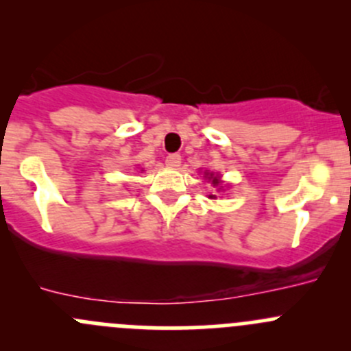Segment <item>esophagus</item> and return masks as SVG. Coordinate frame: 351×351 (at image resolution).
Wrapping results in <instances>:
<instances>
[{
  "mask_svg": "<svg viewBox=\"0 0 351 351\" xmlns=\"http://www.w3.org/2000/svg\"><path fill=\"white\" fill-rule=\"evenodd\" d=\"M165 161H166V165L169 166V168H178L180 162H182V156L176 154V153L175 154H168V156H166Z\"/></svg>",
  "mask_w": 351,
  "mask_h": 351,
  "instance_id": "obj_1",
  "label": "esophagus"
}]
</instances>
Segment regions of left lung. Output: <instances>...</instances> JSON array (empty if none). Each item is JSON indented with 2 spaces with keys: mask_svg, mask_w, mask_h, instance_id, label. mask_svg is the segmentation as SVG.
<instances>
[{
  "mask_svg": "<svg viewBox=\"0 0 351 351\" xmlns=\"http://www.w3.org/2000/svg\"><path fill=\"white\" fill-rule=\"evenodd\" d=\"M210 178H212V183H214V185H217V183H219L217 178H215V176H212V175H210ZM210 198H215V197L210 195Z\"/></svg>",
  "mask_w": 351,
  "mask_h": 351,
  "instance_id": "8db88e82",
  "label": "left lung"
}]
</instances>
